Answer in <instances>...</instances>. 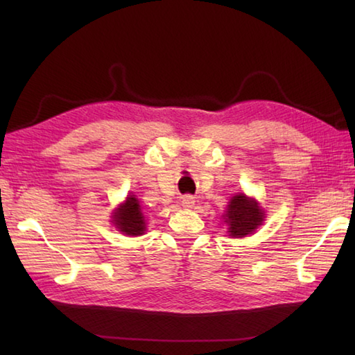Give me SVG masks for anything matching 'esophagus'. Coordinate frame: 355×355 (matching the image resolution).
Returning <instances> with one entry per match:
<instances>
[{
	"label": "esophagus",
	"mask_w": 355,
	"mask_h": 355,
	"mask_svg": "<svg viewBox=\"0 0 355 355\" xmlns=\"http://www.w3.org/2000/svg\"><path fill=\"white\" fill-rule=\"evenodd\" d=\"M182 205L186 209H192L195 206V198L192 195H184V197H182Z\"/></svg>",
	"instance_id": "obj_1"
}]
</instances>
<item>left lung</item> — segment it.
<instances>
[{
	"instance_id": "8db88e82",
	"label": "left lung",
	"mask_w": 355,
	"mask_h": 355,
	"mask_svg": "<svg viewBox=\"0 0 355 355\" xmlns=\"http://www.w3.org/2000/svg\"><path fill=\"white\" fill-rule=\"evenodd\" d=\"M224 216L229 225L230 236L235 238L250 235L263 221V212L259 209L258 202L247 198L244 193L235 195L229 201L227 212Z\"/></svg>"
}]
</instances>
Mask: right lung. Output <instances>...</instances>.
Returning a JSON list of instances; mask_svg holds the SVG:
<instances>
[{"mask_svg":"<svg viewBox=\"0 0 355 355\" xmlns=\"http://www.w3.org/2000/svg\"><path fill=\"white\" fill-rule=\"evenodd\" d=\"M114 224L120 232H125L126 235H141L145 232V220H143L139 200H135V197H128L114 214Z\"/></svg>","mask_w":355,"mask_h":355,"instance_id":"obj_1","label":"right lung"}]
</instances>
